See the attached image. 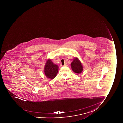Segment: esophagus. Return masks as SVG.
<instances>
[{
    "instance_id": "obj_1",
    "label": "esophagus",
    "mask_w": 123,
    "mask_h": 123,
    "mask_svg": "<svg viewBox=\"0 0 123 123\" xmlns=\"http://www.w3.org/2000/svg\"><path fill=\"white\" fill-rule=\"evenodd\" d=\"M67 65H67V63H65V65H64L63 66H64V67H66V66H67Z\"/></svg>"
}]
</instances>
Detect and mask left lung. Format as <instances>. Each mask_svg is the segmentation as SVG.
I'll list each match as a JSON object with an SVG mask.
<instances>
[{
  "label": "left lung",
  "mask_w": 123,
  "mask_h": 123,
  "mask_svg": "<svg viewBox=\"0 0 123 123\" xmlns=\"http://www.w3.org/2000/svg\"><path fill=\"white\" fill-rule=\"evenodd\" d=\"M73 71L76 73H80L83 71V66L78 58H75L71 63Z\"/></svg>",
  "instance_id": "obj_1"
}]
</instances>
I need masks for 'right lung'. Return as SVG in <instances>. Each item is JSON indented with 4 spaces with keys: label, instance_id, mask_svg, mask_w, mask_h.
Instances as JSON below:
<instances>
[{
    "label": "right lung",
    "instance_id": "add662e5",
    "mask_svg": "<svg viewBox=\"0 0 123 123\" xmlns=\"http://www.w3.org/2000/svg\"><path fill=\"white\" fill-rule=\"evenodd\" d=\"M58 69V66L54 64L51 60H48L44 68L45 75L49 79H53L57 75Z\"/></svg>",
    "mask_w": 123,
    "mask_h": 123
}]
</instances>
